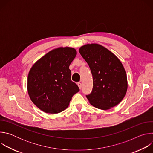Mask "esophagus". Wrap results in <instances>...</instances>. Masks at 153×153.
I'll use <instances>...</instances> for the list:
<instances>
[{"mask_svg": "<svg viewBox=\"0 0 153 153\" xmlns=\"http://www.w3.org/2000/svg\"><path fill=\"white\" fill-rule=\"evenodd\" d=\"M77 85H78V86H79V88L80 89V88H81V86H82V83H81L80 82H78V83H77Z\"/></svg>", "mask_w": 153, "mask_h": 153, "instance_id": "34e87169", "label": "esophagus"}]
</instances>
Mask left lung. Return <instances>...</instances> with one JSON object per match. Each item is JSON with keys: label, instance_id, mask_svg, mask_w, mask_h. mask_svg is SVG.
Segmentation results:
<instances>
[{"label": "left lung", "instance_id": "1", "mask_svg": "<svg viewBox=\"0 0 153 153\" xmlns=\"http://www.w3.org/2000/svg\"><path fill=\"white\" fill-rule=\"evenodd\" d=\"M79 53L88 64L93 75V91L86 96L89 102L102 110L117 105L124 98L128 88L126 74L120 60L97 43L82 46Z\"/></svg>", "mask_w": 153, "mask_h": 153}]
</instances>
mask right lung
<instances>
[{
    "label": "right lung",
    "instance_id": "right-lung-1",
    "mask_svg": "<svg viewBox=\"0 0 153 153\" xmlns=\"http://www.w3.org/2000/svg\"><path fill=\"white\" fill-rule=\"evenodd\" d=\"M77 55L71 47L55 48L39 59L31 68L27 80L28 95L43 112L57 114L67 109L79 91L71 81L70 65Z\"/></svg>",
    "mask_w": 153,
    "mask_h": 153
}]
</instances>
